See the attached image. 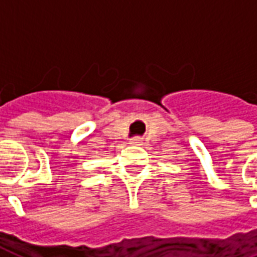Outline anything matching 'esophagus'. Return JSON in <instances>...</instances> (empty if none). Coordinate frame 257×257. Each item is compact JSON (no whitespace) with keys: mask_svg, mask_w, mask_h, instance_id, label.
<instances>
[{"mask_svg":"<svg viewBox=\"0 0 257 257\" xmlns=\"http://www.w3.org/2000/svg\"><path fill=\"white\" fill-rule=\"evenodd\" d=\"M131 145H132V146H142V145H143V140L140 139V138H134V139H131Z\"/></svg>","mask_w":257,"mask_h":257,"instance_id":"esophagus-1","label":"esophagus"}]
</instances>
